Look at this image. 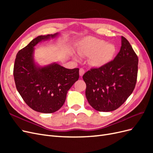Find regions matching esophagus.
<instances>
[{
	"mask_svg": "<svg viewBox=\"0 0 153 153\" xmlns=\"http://www.w3.org/2000/svg\"><path fill=\"white\" fill-rule=\"evenodd\" d=\"M85 73V70L83 68H80V70H79V74H80V76H82L84 75V74Z\"/></svg>",
	"mask_w": 153,
	"mask_h": 153,
	"instance_id": "esophagus-1",
	"label": "esophagus"
}]
</instances>
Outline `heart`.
Returning a JSON list of instances; mask_svg holds the SVG:
<instances>
[{
	"label": "heart",
	"instance_id": "1",
	"mask_svg": "<svg viewBox=\"0 0 153 153\" xmlns=\"http://www.w3.org/2000/svg\"><path fill=\"white\" fill-rule=\"evenodd\" d=\"M116 50L114 44L90 37L82 43L78 49V53L80 56L89 57V62L92 66L101 68L112 61Z\"/></svg>",
	"mask_w": 153,
	"mask_h": 153
}]
</instances>
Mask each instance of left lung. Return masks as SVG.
<instances>
[{"mask_svg": "<svg viewBox=\"0 0 153 153\" xmlns=\"http://www.w3.org/2000/svg\"><path fill=\"white\" fill-rule=\"evenodd\" d=\"M138 59L129 41L121 36L119 52L105 66L91 68L83 75L85 96L92 108L110 112L121 106L136 85Z\"/></svg>", "mask_w": 153, "mask_h": 153, "instance_id": "8db88e82", "label": "left lung"}]
</instances>
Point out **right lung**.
<instances>
[{"instance_id":"add662e5","label":"right lung","mask_w":153,"mask_h":153,"mask_svg":"<svg viewBox=\"0 0 153 153\" xmlns=\"http://www.w3.org/2000/svg\"><path fill=\"white\" fill-rule=\"evenodd\" d=\"M57 34L39 36L32 39L17 53L14 64L17 91L30 108L41 113H53L61 108L68 90L79 78L78 68L67 69L56 63L45 67L36 65L34 47Z\"/></svg>"}]
</instances>
